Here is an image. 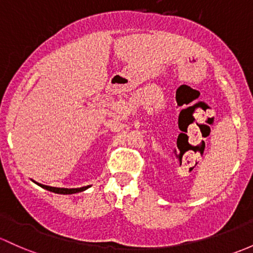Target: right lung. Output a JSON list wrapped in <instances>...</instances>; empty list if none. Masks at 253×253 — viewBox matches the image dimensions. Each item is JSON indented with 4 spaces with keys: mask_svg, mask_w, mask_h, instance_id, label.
Listing matches in <instances>:
<instances>
[{
    "mask_svg": "<svg viewBox=\"0 0 253 253\" xmlns=\"http://www.w3.org/2000/svg\"><path fill=\"white\" fill-rule=\"evenodd\" d=\"M37 184H39V183H37ZM39 185L43 188V189H47L57 194H76V193H80V191L86 190L87 188H89V185H87V187L71 188V189H68V188H55V187H48V185H43V184H39Z\"/></svg>",
    "mask_w": 253,
    "mask_h": 253,
    "instance_id": "1",
    "label": "right lung"
}]
</instances>
